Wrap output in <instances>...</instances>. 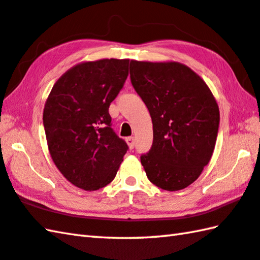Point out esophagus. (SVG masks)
Instances as JSON below:
<instances>
[{
    "mask_svg": "<svg viewBox=\"0 0 260 260\" xmlns=\"http://www.w3.org/2000/svg\"><path fill=\"white\" fill-rule=\"evenodd\" d=\"M125 141H126V144H128V146H129V148H130V149H134V148H135V146H136V141H135V138H134V137H128V138L125 139Z\"/></svg>",
    "mask_w": 260,
    "mask_h": 260,
    "instance_id": "1",
    "label": "esophagus"
}]
</instances>
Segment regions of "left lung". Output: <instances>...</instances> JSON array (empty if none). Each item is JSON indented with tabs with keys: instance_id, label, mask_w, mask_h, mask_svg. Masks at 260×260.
Returning <instances> with one entry per match:
<instances>
[{
	"instance_id": "8db88e82",
	"label": "left lung",
	"mask_w": 260,
	"mask_h": 260,
	"mask_svg": "<svg viewBox=\"0 0 260 260\" xmlns=\"http://www.w3.org/2000/svg\"><path fill=\"white\" fill-rule=\"evenodd\" d=\"M130 79L153 121V145L140 157L147 178L168 191L202 174L216 144L219 110L202 78L179 62H130Z\"/></svg>"
}]
</instances>
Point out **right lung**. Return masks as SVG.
<instances>
[{
	"label": "right lung",
	"mask_w": 260,
	"mask_h": 260,
	"mask_svg": "<svg viewBox=\"0 0 260 260\" xmlns=\"http://www.w3.org/2000/svg\"><path fill=\"white\" fill-rule=\"evenodd\" d=\"M129 62L79 63L58 78L47 97L43 123L51 157L80 189L94 191L111 183L128 150L111 128L109 107L128 78Z\"/></svg>",
	"instance_id": "right-lung-1"
}]
</instances>
